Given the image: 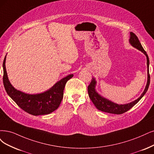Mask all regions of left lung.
<instances>
[{
    "label": "left lung",
    "mask_w": 154,
    "mask_h": 154,
    "mask_svg": "<svg viewBox=\"0 0 154 154\" xmlns=\"http://www.w3.org/2000/svg\"><path fill=\"white\" fill-rule=\"evenodd\" d=\"M129 43L131 44L132 46L136 48L137 49L143 53L146 57V64H147V74H148V79L146 87L145 88L144 91L141 94L140 97L137 100H136L129 103L125 104V105H119L117 103H113V102L107 100L103 96L100 95L95 90V86L96 84V81L94 78H93L91 82L88 86V91L89 97L92 101L94 106L97 108V109L101 110L102 112L110 113H114V114H122V113L126 112L131 108L134 106L141 99V98L145 95L148 89H149L150 85V77L149 74V58L148 56L146 51L144 50L143 48L142 47L140 41L138 40V37L133 32H130V38H129Z\"/></svg>",
    "instance_id": "1"
}]
</instances>
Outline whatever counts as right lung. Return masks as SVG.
I'll use <instances>...</instances> for the list:
<instances>
[{"label":"right lung","instance_id":"obj_1","mask_svg":"<svg viewBox=\"0 0 154 154\" xmlns=\"http://www.w3.org/2000/svg\"><path fill=\"white\" fill-rule=\"evenodd\" d=\"M5 55L3 61V84L8 94L22 110L33 116L46 115L59 107L63 97V91L66 82L73 74L63 78L49 90L44 93L29 94L16 89L10 83L5 69Z\"/></svg>","mask_w":154,"mask_h":154}]
</instances>
